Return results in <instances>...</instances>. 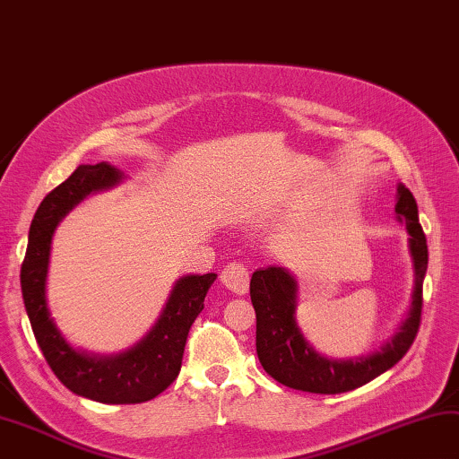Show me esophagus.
<instances>
[{
	"label": "esophagus",
	"mask_w": 459,
	"mask_h": 459,
	"mask_svg": "<svg viewBox=\"0 0 459 459\" xmlns=\"http://www.w3.org/2000/svg\"><path fill=\"white\" fill-rule=\"evenodd\" d=\"M220 278H221V283L226 285L230 291L238 293V296H244V293H247L249 272L244 264H239V262L228 264L226 267H223Z\"/></svg>",
	"instance_id": "obj_1"
}]
</instances>
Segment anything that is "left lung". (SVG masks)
Instances as JSON below:
<instances>
[{
	"label": "left lung",
	"mask_w": 459,
	"mask_h": 459,
	"mask_svg": "<svg viewBox=\"0 0 459 459\" xmlns=\"http://www.w3.org/2000/svg\"><path fill=\"white\" fill-rule=\"evenodd\" d=\"M395 218L405 223L413 265L411 306L390 340L359 358L333 359L319 353L296 319V278L285 267L255 270L249 296L255 309V350L259 364L275 382L309 394H342L382 376L400 361L416 340L421 317V285L428 270V244L418 218V204L403 184H397Z\"/></svg>",
	"instance_id": "left-lung-1"
}]
</instances>
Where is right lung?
<instances>
[{
  "label": "right lung",
  "mask_w": 459,
  "mask_h": 459,
  "mask_svg": "<svg viewBox=\"0 0 459 459\" xmlns=\"http://www.w3.org/2000/svg\"><path fill=\"white\" fill-rule=\"evenodd\" d=\"M124 178L109 163L77 168L39 204L22 265L23 304L43 358L69 392L101 403L148 402L174 382L181 369L189 327L200 316L205 293L218 278V273L181 275L152 330L132 348L101 356L77 350L65 340L48 306L54 233L77 204L91 194L116 187Z\"/></svg>",
  "instance_id": "add662e5"
}]
</instances>
